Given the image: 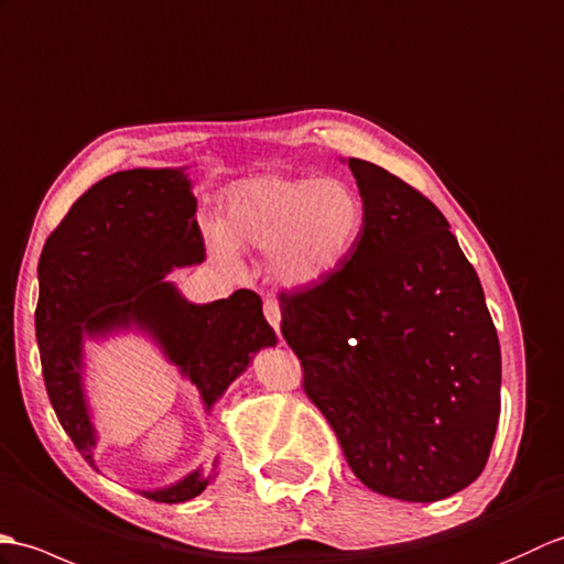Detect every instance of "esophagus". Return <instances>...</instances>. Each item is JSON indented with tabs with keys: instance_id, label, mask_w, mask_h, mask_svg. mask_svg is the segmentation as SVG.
<instances>
[{
	"instance_id": "esophagus-1",
	"label": "esophagus",
	"mask_w": 564,
	"mask_h": 564,
	"mask_svg": "<svg viewBox=\"0 0 564 564\" xmlns=\"http://www.w3.org/2000/svg\"><path fill=\"white\" fill-rule=\"evenodd\" d=\"M262 314H265L268 323L272 325V328H274V330H280L282 311H280V304H278V299H265V302H262Z\"/></svg>"
}]
</instances>
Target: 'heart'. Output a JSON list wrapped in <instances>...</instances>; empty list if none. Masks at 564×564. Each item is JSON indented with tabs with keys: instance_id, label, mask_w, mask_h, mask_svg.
Returning <instances> with one entry per match:
<instances>
[{
	"instance_id": "heart-1",
	"label": "heart",
	"mask_w": 564,
	"mask_h": 564,
	"mask_svg": "<svg viewBox=\"0 0 564 564\" xmlns=\"http://www.w3.org/2000/svg\"><path fill=\"white\" fill-rule=\"evenodd\" d=\"M365 227L361 197L343 178H246L224 195L221 234L209 239L219 256L234 248L272 250L274 278L306 286L343 265Z\"/></svg>"
}]
</instances>
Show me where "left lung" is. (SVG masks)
I'll return each instance as SVG.
<instances>
[{
	"mask_svg": "<svg viewBox=\"0 0 564 564\" xmlns=\"http://www.w3.org/2000/svg\"><path fill=\"white\" fill-rule=\"evenodd\" d=\"M365 203L352 253L280 292L302 386L369 490L436 502L490 456L502 357L478 274L430 197L349 159Z\"/></svg>",
	"mask_w": 564,
	"mask_h": 564,
	"instance_id": "1",
	"label": "left lung"
}]
</instances>
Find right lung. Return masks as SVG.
I'll return each mask as SVG.
<instances>
[{
  "instance_id": "1",
  "label": "right lung",
  "mask_w": 564,
  "mask_h": 564,
  "mask_svg": "<svg viewBox=\"0 0 564 564\" xmlns=\"http://www.w3.org/2000/svg\"><path fill=\"white\" fill-rule=\"evenodd\" d=\"M197 199L183 171H120L89 187L47 236L37 282L35 337L43 379L62 430L91 468L96 432L82 391V337L140 325L212 403L260 347L278 343L256 292L239 290L205 306L187 304L164 282L171 268L205 258ZM217 466V460H215ZM197 468L147 499L178 505L205 490Z\"/></svg>"
}]
</instances>
